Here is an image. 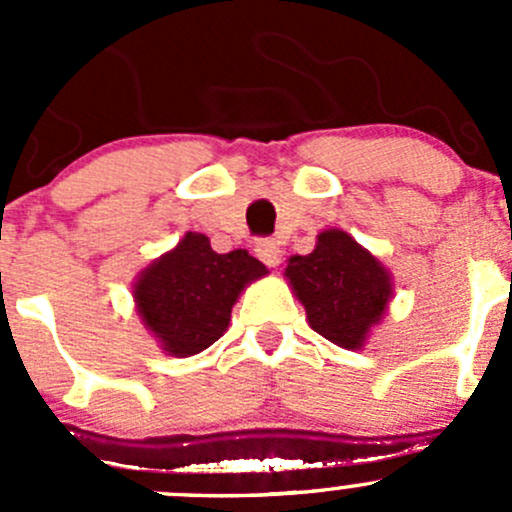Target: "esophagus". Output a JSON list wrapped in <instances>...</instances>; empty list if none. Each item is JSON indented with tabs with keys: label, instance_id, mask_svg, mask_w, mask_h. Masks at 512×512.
Returning <instances> with one entry per match:
<instances>
[{
	"label": "esophagus",
	"instance_id": "34e87169",
	"mask_svg": "<svg viewBox=\"0 0 512 512\" xmlns=\"http://www.w3.org/2000/svg\"><path fill=\"white\" fill-rule=\"evenodd\" d=\"M255 252H257V257H260V260L265 262L267 267H277V265H280L282 247H280V242L272 240V237H262V240H257Z\"/></svg>",
	"mask_w": 512,
	"mask_h": 512
}]
</instances>
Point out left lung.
Instances as JSON below:
<instances>
[{
  "label": "left lung",
  "mask_w": 512,
  "mask_h": 512,
  "mask_svg": "<svg viewBox=\"0 0 512 512\" xmlns=\"http://www.w3.org/2000/svg\"><path fill=\"white\" fill-rule=\"evenodd\" d=\"M285 272L309 327L344 349L364 344L391 299L389 272L342 230L322 232L309 255L289 257Z\"/></svg>",
  "instance_id": "obj_1"
}]
</instances>
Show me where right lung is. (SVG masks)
Masks as SVG:
<instances>
[{
    "label": "right lung",
    "mask_w": 512,
    "mask_h": 512,
    "mask_svg": "<svg viewBox=\"0 0 512 512\" xmlns=\"http://www.w3.org/2000/svg\"><path fill=\"white\" fill-rule=\"evenodd\" d=\"M265 272L247 250L218 255L208 237L188 232L143 272L133 297L165 352L193 356L223 337L237 294Z\"/></svg>",
    "instance_id": "obj_1"
}]
</instances>
